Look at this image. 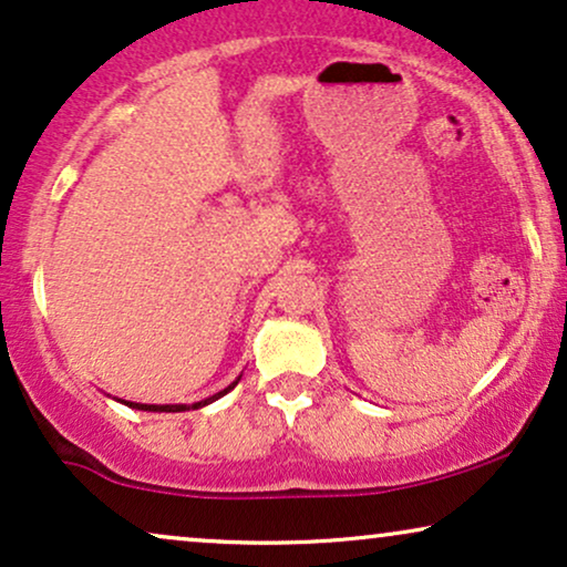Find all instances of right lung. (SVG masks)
I'll return each mask as SVG.
<instances>
[{
	"label": "right lung",
	"instance_id": "1",
	"mask_svg": "<svg viewBox=\"0 0 567 567\" xmlns=\"http://www.w3.org/2000/svg\"><path fill=\"white\" fill-rule=\"evenodd\" d=\"M239 382V378L231 382L229 388H224V391L220 393H216V395H210V399H205V401H197V403H193V409H200V406H208V403H213V401H218L220 395H226L231 391L234 385H237ZM122 403H127V406H132V409H140V411H185V409H189V406H185V403H164V406H158V403H132V401H122Z\"/></svg>",
	"mask_w": 567,
	"mask_h": 567
}]
</instances>
